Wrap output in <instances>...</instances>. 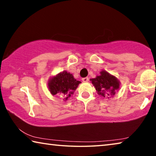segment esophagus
Segmentation results:
<instances>
[{"label": "esophagus", "mask_w": 156, "mask_h": 156, "mask_svg": "<svg viewBox=\"0 0 156 156\" xmlns=\"http://www.w3.org/2000/svg\"><path fill=\"white\" fill-rule=\"evenodd\" d=\"M83 81L84 82V83H87V82L89 81V78L86 77V78H83Z\"/></svg>", "instance_id": "obj_1"}]
</instances>
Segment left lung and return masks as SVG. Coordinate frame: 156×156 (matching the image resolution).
<instances>
[{
    "instance_id": "left-lung-1",
    "label": "left lung",
    "mask_w": 156,
    "mask_h": 156,
    "mask_svg": "<svg viewBox=\"0 0 156 156\" xmlns=\"http://www.w3.org/2000/svg\"><path fill=\"white\" fill-rule=\"evenodd\" d=\"M90 81L100 96L107 97L108 98H113L120 86V80L105 70L101 71L99 76L91 78Z\"/></svg>"
}]
</instances>
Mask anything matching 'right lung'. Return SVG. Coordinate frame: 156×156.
Segmentation results:
<instances>
[{"label": "right lung", "instance_id": "1", "mask_svg": "<svg viewBox=\"0 0 156 156\" xmlns=\"http://www.w3.org/2000/svg\"><path fill=\"white\" fill-rule=\"evenodd\" d=\"M80 83L81 82L75 79L72 73L63 71L50 78L47 87L52 96L56 94L62 96L66 101L73 94Z\"/></svg>", "mask_w": 156, "mask_h": 156}]
</instances>
